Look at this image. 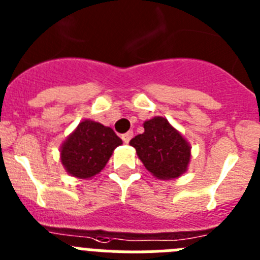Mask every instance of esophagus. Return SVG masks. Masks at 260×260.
I'll use <instances>...</instances> for the list:
<instances>
[{
	"mask_svg": "<svg viewBox=\"0 0 260 260\" xmlns=\"http://www.w3.org/2000/svg\"><path fill=\"white\" fill-rule=\"evenodd\" d=\"M132 137H133V132H132V131H129V132L124 133V135L121 136V140H123L125 144H128V142L131 141V139H132Z\"/></svg>",
	"mask_w": 260,
	"mask_h": 260,
	"instance_id": "obj_1",
	"label": "esophagus"
}]
</instances>
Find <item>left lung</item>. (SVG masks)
<instances>
[{
  "mask_svg": "<svg viewBox=\"0 0 260 260\" xmlns=\"http://www.w3.org/2000/svg\"><path fill=\"white\" fill-rule=\"evenodd\" d=\"M144 129L129 145L145 168L159 180H174L185 174L191 158L188 140L163 116L145 121Z\"/></svg>",
  "mask_w": 260,
  "mask_h": 260,
  "instance_id": "1",
  "label": "left lung"
}]
</instances>
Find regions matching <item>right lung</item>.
Segmentation results:
<instances>
[{"label":"right lung","instance_id":"right-lung-1","mask_svg":"<svg viewBox=\"0 0 260 260\" xmlns=\"http://www.w3.org/2000/svg\"><path fill=\"white\" fill-rule=\"evenodd\" d=\"M121 144L123 141L110 127L84 119L60 145V162L71 176L92 179L104 170Z\"/></svg>","mask_w":260,"mask_h":260}]
</instances>
